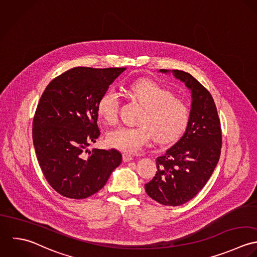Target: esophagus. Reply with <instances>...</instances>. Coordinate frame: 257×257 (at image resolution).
I'll return each instance as SVG.
<instances>
[{
    "mask_svg": "<svg viewBox=\"0 0 257 257\" xmlns=\"http://www.w3.org/2000/svg\"><path fill=\"white\" fill-rule=\"evenodd\" d=\"M133 160V157L129 154H123V161L124 162H130Z\"/></svg>",
    "mask_w": 257,
    "mask_h": 257,
    "instance_id": "esophagus-1",
    "label": "esophagus"
}]
</instances>
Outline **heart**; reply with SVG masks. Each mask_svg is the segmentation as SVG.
Returning <instances> with one entry per match:
<instances>
[{
	"label": "heart",
	"instance_id": "heart-1",
	"mask_svg": "<svg viewBox=\"0 0 257 257\" xmlns=\"http://www.w3.org/2000/svg\"><path fill=\"white\" fill-rule=\"evenodd\" d=\"M127 92L140 103L143 112L138 127L122 126L107 135L112 148L135 154L147 146L155 136L166 143L179 136L189 120L188 105L152 80H141L126 87ZM120 98L114 88L108 89L98 102V112L108 124H115L119 116Z\"/></svg>",
	"mask_w": 257,
	"mask_h": 257
}]
</instances>
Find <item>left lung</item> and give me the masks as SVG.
<instances>
[{"mask_svg": "<svg viewBox=\"0 0 257 257\" xmlns=\"http://www.w3.org/2000/svg\"><path fill=\"white\" fill-rule=\"evenodd\" d=\"M172 73L191 91V110L186 131L165 154L157 158L158 172L145 185L146 193L159 204L184 205L205 187L217 165L221 149L220 122L212 96L190 73Z\"/></svg>", "mask_w": 257, "mask_h": 257, "instance_id": "left-lung-1", "label": "left lung"}]
</instances>
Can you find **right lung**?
<instances>
[{
	"label": "right lung",
	"mask_w": 257,
	"mask_h": 257,
	"mask_svg": "<svg viewBox=\"0 0 257 257\" xmlns=\"http://www.w3.org/2000/svg\"><path fill=\"white\" fill-rule=\"evenodd\" d=\"M126 69L74 67L52 79L33 122V140L49 184L65 198L81 200L105 186L121 164L116 149L87 147L100 135L98 102Z\"/></svg>",
	"instance_id": "obj_1"
}]
</instances>
